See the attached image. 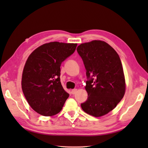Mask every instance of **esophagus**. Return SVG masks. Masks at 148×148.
Returning a JSON list of instances; mask_svg holds the SVG:
<instances>
[{
  "mask_svg": "<svg viewBox=\"0 0 148 148\" xmlns=\"http://www.w3.org/2000/svg\"><path fill=\"white\" fill-rule=\"evenodd\" d=\"M76 92H77V89H73V90H71V93H72V94H73V95L76 94Z\"/></svg>",
  "mask_w": 148,
  "mask_h": 148,
  "instance_id": "esophagus-1",
  "label": "esophagus"
}]
</instances>
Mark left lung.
Wrapping results in <instances>:
<instances>
[{"instance_id":"1","label":"left lung","mask_w":148,"mask_h":148,"mask_svg":"<svg viewBox=\"0 0 148 148\" xmlns=\"http://www.w3.org/2000/svg\"><path fill=\"white\" fill-rule=\"evenodd\" d=\"M77 51L83 60L87 77L88 99L81 103V108L95 117L108 114L125 95V80L119 56L101 40L81 44Z\"/></svg>"}]
</instances>
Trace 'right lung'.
<instances>
[{
	"label": "right lung",
	"mask_w": 148,
	"mask_h": 148,
	"mask_svg": "<svg viewBox=\"0 0 148 148\" xmlns=\"http://www.w3.org/2000/svg\"><path fill=\"white\" fill-rule=\"evenodd\" d=\"M76 46L72 43H46L28 58L22 74V90L31 108L39 114H56L68 99L69 94L60 82V66Z\"/></svg>",
	"instance_id": "1"
}]
</instances>
